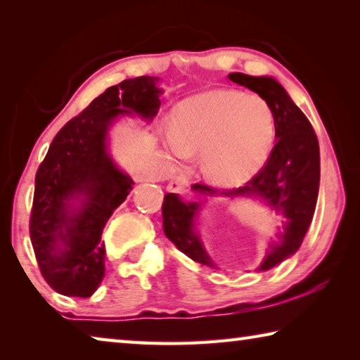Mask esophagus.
Wrapping results in <instances>:
<instances>
[{"label":"esophagus","instance_id":"34e87169","mask_svg":"<svg viewBox=\"0 0 360 360\" xmlns=\"http://www.w3.org/2000/svg\"><path fill=\"white\" fill-rule=\"evenodd\" d=\"M187 187H188V181L184 178V176H176L174 179L169 181L168 191L174 193H184L187 192Z\"/></svg>","mask_w":360,"mask_h":360}]
</instances>
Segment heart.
I'll use <instances>...</instances> for the list:
<instances>
[{
  "instance_id": "b5f03b06",
  "label": "heart",
  "mask_w": 360,
  "mask_h": 360,
  "mask_svg": "<svg viewBox=\"0 0 360 360\" xmlns=\"http://www.w3.org/2000/svg\"><path fill=\"white\" fill-rule=\"evenodd\" d=\"M276 133L275 111L264 96L212 90L174 109L167 144L178 160L202 149V168L219 184H238L262 167Z\"/></svg>"
}]
</instances>
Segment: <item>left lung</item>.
I'll list each match as a JSON object with an SVG mask.
<instances>
[{
	"label": "left lung",
	"instance_id": "left-lung-1",
	"mask_svg": "<svg viewBox=\"0 0 360 360\" xmlns=\"http://www.w3.org/2000/svg\"><path fill=\"white\" fill-rule=\"evenodd\" d=\"M229 79L270 103L276 119V144L264 168L243 187L222 192L205 184L192 188L205 197L255 198L283 217V231L259 266V271H265L298 251L313 221L321 176L319 143L307 115L275 77L230 72ZM200 208L202 202H182L178 193H167L162 205L163 231L187 257L217 268L195 230Z\"/></svg>",
	"mask_w": 360,
	"mask_h": 360
}]
</instances>
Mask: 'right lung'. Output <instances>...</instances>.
Here are the masks:
<instances>
[{
    "instance_id": "1",
    "label": "right lung",
    "mask_w": 360,
    "mask_h": 360,
    "mask_svg": "<svg viewBox=\"0 0 360 360\" xmlns=\"http://www.w3.org/2000/svg\"><path fill=\"white\" fill-rule=\"evenodd\" d=\"M157 81L139 76L106 89L57 133L38 168L30 238L58 294L90 297L105 276L103 229L135 184L109 155L108 131L120 115L155 117Z\"/></svg>"
}]
</instances>
